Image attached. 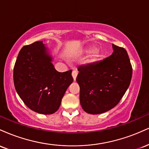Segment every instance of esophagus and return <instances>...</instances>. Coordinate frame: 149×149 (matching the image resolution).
I'll return each mask as SVG.
<instances>
[{
  "label": "esophagus",
  "instance_id": "34e87169",
  "mask_svg": "<svg viewBox=\"0 0 149 149\" xmlns=\"http://www.w3.org/2000/svg\"><path fill=\"white\" fill-rule=\"evenodd\" d=\"M77 75H78V72H77L76 71H72V76H73V80H76V77H77Z\"/></svg>",
  "mask_w": 149,
  "mask_h": 149
}]
</instances>
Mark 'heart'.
Here are the masks:
<instances>
[{"label": "heart", "instance_id": "1", "mask_svg": "<svg viewBox=\"0 0 149 149\" xmlns=\"http://www.w3.org/2000/svg\"><path fill=\"white\" fill-rule=\"evenodd\" d=\"M93 48H89L87 52H89V51L92 50ZM100 57V51L99 49H95L94 51H92L91 56H90V58L89 59V60L88 61V62L89 63H92L94 62L95 61H96L99 57Z\"/></svg>", "mask_w": 149, "mask_h": 149}]
</instances>
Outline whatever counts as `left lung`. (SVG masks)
<instances>
[{
  "label": "left lung",
  "mask_w": 149,
  "mask_h": 149,
  "mask_svg": "<svg viewBox=\"0 0 149 149\" xmlns=\"http://www.w3.org/2000/svg\"><path fill=\"white\" fill-rule=\"evenodd\" d=\"M112 46L109 57L78 68L80 102L88 113L100 114L115 107L130 84L132 68L127 51Z\"/></svg>",
  "instance_id": "left-lung-1"
}]
</instances>
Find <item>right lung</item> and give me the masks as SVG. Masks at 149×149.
<instances>
[{
    "label": "right lung",
    "mask_w": 149,
    "mask_h": 149,
    "mask_svg": "<svg viewBox=\"0 0 149 149\" xmlns=\"http://www.w3.org/2000/svg\"><path fill=\"white\" fill-rule=\"evenodd\" d=\"M42 41L21 49L15 62L13 80L24 103L33 111L52 114L59 109L67 88L73 83L72 71L58 72Z\"/></svg>",
    "instance_id": "add662e5"
}]
</instances>
